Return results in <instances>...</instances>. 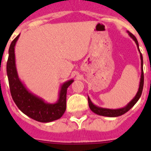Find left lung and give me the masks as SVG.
Wrapping results in <instances>:
<instances>
[{"mask_svg":"<svg viewBox=\"0 0 151 151\" xmlns=\"http://www.w3.org/2000/svg\"><path fill=\"white\" fill-rule=\"evenodd\" d=\"M129 35L132 37V38L134 39V41H135L136 45L138 46V50L140 51L139 47H138V42L137 38H135V36L132 33L129 32ZM141 82H140V86L139 89H138V91L136 94V96L134 97V99L129 103V104L123 108H121V109H117V110H110V109H105V108H101L97 107L95 105H94L91 103V100L89 99L88 97V105L90 109L91 110V111L94 112L96 114H98V115L101 116H110V117H116V116H119L122 115L124 113H125L126 112L129 111L131 108L132 107L134 104H135L137 101H138V99L141 97V94H142V91H143V87H144V71H143V57H142V54H141Z\"/></svg>","mask_w":151,"mask_h":151,"instance_id":"left-lung-1","label":"left lung"}]
</instances>
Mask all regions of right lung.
Segmentation results:
<instances>
[{
	"label": "right lung",
	"instance_id": "1",
	"mask_svg": "<svg viewBox=\"0 0 151 151\" xmlns=\"http://www.w3.org/2000/svg\"><path fill=\"white\" fill-rule=\"evenodd\" d=\"M19 37V35L10 44L6 63V73L12 98L22 113L35 120L41 122L57 120L62 116L66 110L67 88L71 85L73 80H69L62 85L58 102L54 104H46L38 97L31 94L19 81L16 69L14 47Z\"/></svg>",
	"mask_w": 151,
	"mask_h": 151
}]
</instances>
